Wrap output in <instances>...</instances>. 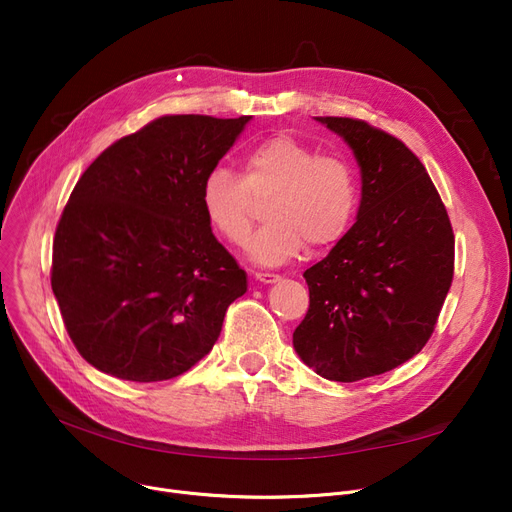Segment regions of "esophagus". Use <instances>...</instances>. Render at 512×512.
I'll use <instances>...</instances> for the list:
<instances>
[{"label": "esophagus", "instance_id": "1", "mask_svg": "<svg viewBox=\"0 0 512 512\" xmlns=\"http://www.w3.org/2000/svg\"><path fill=\"white\" fill-rule=\"evenodd\" d=\"M255 280L263 282V284H274L280 280L278 274H270V272H255Z\"/></svg>", "mask_w": 512, "mask_h": 512}]
</instances>
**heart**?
Returning a JSON list of instances; mask_svg holds the SVG:
<instances>
[{"mask_svg":"<svg viewBox=\"0 0 512 512\" xmlns=\"http://www.w3.org/2000/svg\"><path fill=\"white\" fill-rule=\"evenodd\" d=\"M201 207L211 230L230 245H245L265 207V228L249 253L263 265L297 257L305 245L328 249L344 238L359 209V176L340 155H319L288 132L257 141L242 157V178L211 166L201 182Z\"/></svg>","mask_w":512,"mask_h":512,"instance_id":"b5f03b06","label":"heart"}]
</instances>
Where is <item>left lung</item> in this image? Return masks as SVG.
Wrapping results in <instances>:
<instances>
[{"label": "left lung", "mask_w": 512, "mask_h": 512, "mask_svg": "<svg viewBox=\"0 0 512 512\" xmlns=\"http://www.w3.org/2000/svg\"><path fill=\"white\" fill-rule=\"evenodd\" d=\"M361 166L355 226L305 272L309 311L292 334L321 378L396 369L432 338L454 276V232L438 188L394 134L357 118H317Z\"/></svg>", "instance_id": "1"}]
</instances>
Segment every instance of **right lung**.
<instances>
[{"instance_id": "add662e5", "label": "right lung", "mask_w": 512, "mask_h": 512, "mask_svg": "<svg viewBox=\"0 0 512 512\" xmlns=\"http://www.w3.org/2000/svg\"><path fill=\"white\" fill-rule=\"evenodd\" d=\"M249 120L159 116L76 182L53 236L51 288L76 351L99 371L176 378L211 351L247 292L199 193Z\"/></svg>"}]
</instances>
